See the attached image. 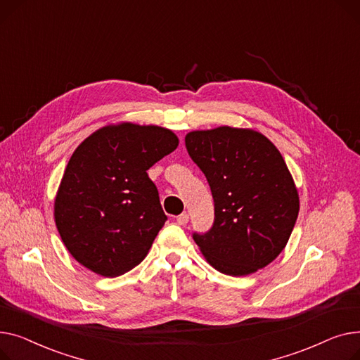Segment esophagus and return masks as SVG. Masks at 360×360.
I'll return each instance as SVG.
<instances>
[{
  "label": "esophagus",
  "mask_w": 360,
  "mask_h": 360,
  "mask_svg": "<svg viewBox=\"0 0 360 360\" xmlns=\"http://www.w3.org/2000/svg\"><path fill=\"white\" fill-rule=\"evenodd\" d=\"M188 222V215L187 214H181L177 217V224L179 225H186Z\"/></svg>",
  "instance_id": "34e87169"
}]
</instances>
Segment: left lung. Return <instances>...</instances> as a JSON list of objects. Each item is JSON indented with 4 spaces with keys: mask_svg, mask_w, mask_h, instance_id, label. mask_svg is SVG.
<instances>
[{
    "mask_svg": "<svg viewBox=\"0 0 360 360\" xmlns=\"http://www.w3.org/2000/svg\"><path fill=\"white\" fill-rule=\"evenodd\" d=\"M186 148L215 202L214 226L193 236L206 262L228 276L270 264L300 212L298 188L278 148L255 129L232 126L188 132Z\"/></svg>",
    "mask_w": 360,
    "mask_h": 360,
    "instance_id": "1",
    "label": "left lung"
}]
</instances>
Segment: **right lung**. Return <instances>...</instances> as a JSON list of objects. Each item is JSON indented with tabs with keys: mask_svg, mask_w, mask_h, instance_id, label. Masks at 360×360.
Masks as SVG:
<instances>
[{
	"mask_svg": "<svg viewBox=\"0 0 360 360\" xmlns=\"http://www.w3.org/2000/svg\"><path fill=\"white\" fill-rule=\"evenodd\" d=\"M179 146L157 124L103 126L71 155L55 196L62 243L84 267L116 278L138 266L167 221L148 170Z\"/></svg>",
	"mask_w": 360,
	"mask_h": 360,
	"instance_id": "add662e5",
	"label": "right lung"
}]
</instances>
